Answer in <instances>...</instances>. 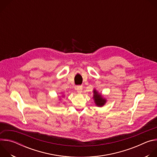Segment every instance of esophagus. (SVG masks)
Returning <instances> with one entry per match:
<instances>
[{"label":"esophagus","mask_w":157,"mask_h":157,"mask_svg":"<svg viewBox=\"0 0 157 157\" xmlns=\"http://www.w3.org/2000/svg\"><path fill=\"white\" fill-rule=\"evenodd\" d=\"M76 91H77L78 93H81L82 91V86H78L76 87Z\"/></svg>","instance_id":"esophagus-1"}]
</instances>
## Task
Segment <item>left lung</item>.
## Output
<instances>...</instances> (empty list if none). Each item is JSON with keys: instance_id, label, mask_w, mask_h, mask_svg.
Returning a JSON list of instances; mask_svg holds the SVG:
<instances>
[{"instance_id": "8db88e82", "label": "left lung", "mask_w": 157, "mask_h": 157, "mask_svg": "<svg viewBox=\"0 0 157 157\" xmlns=\"http://www.w3.org/2000/svg\"><path fill=\"white\" fill-rule=\"evenodd\" d=\"M94 95H93V99L94 100V102L96 105L98 107H102L103 106L105 102H106V99L103 98L102 96L99 94L96 89H94L93 91Z\"/></svg>"}]
</instances>
